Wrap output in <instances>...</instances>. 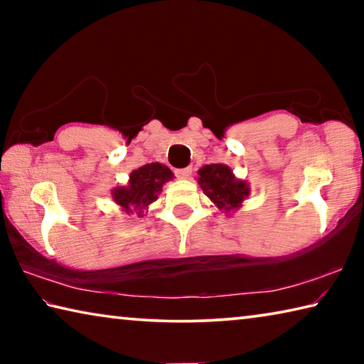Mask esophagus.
I'll return each mask as SVG.
<instances>
[{
	"label": "esophagus",
	"mask_w": 364,
	"mask_h": 364,
	"mask_svg": "<svg viewBox=\"0 0 364 364\" xmlns=\"http://www.w3.org/2000/svg\"><path fill=\"white\" fill-rule=\"evenodd\" d=\"M191 173H193V168H191V167L175 170V175L180 178V180H188V178L191 176Z\"/></svg>",
	"instance_id": "esophagus-1"
}]
</instances>
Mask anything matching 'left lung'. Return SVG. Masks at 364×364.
Masks as SVG:
<instances>
[{"instance_id":"1","label":"left lung","mask_w":364,"mask_h":364,"mask_svg":"<svg viewBox=\"0 0 364 364\" xmlns=\"http://www.w3.org/2000/svg\"><path fill=\"white\" fill-rule=\"evenodd\" d=\"M197 173V183L200 184L204 194L226 213L237 210L250 193L247 183L237 180L228 165L210 164L202 167Z\"/></svg>"}]
</instances>
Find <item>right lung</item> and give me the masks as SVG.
<instances>
[{"mask_svg":"<svg viewBox=\"0 0 364 364\" xmlns=\"http://www.w3.org/2000/svg\"><path fill=\"white\" fill-rule=\"evenodd\" d=\"M173 178L167 165L152 162L146 164L130 173L127 186H119L112 191V199L128 215L143 217L152 202L162 191V186Z\"/></svg>","mask_w":364,"mask_h":364,"instance_id":"obj_1","label":"right lung"}]
</instances>
